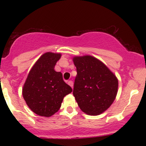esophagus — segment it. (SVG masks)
Returning <instances> with one entry per match:
<instances>
[{
  "mask_svg": "<svg viewBox=\"0 0 146 146\" xmlns=\"http://www.w3.org/2000/svg\"><path fill=\"white\" fill-rule=\"evenodd\" d=\"M68 84L69 85V86H71V88H73V81H71V80H69V81L68 82Z\"/></svg>",
  "mask_w": 146,
  "mask_h": 146,
  "instance_id": "esophagus-1",
  "label": "esophagus"
}]
</instances>
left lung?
Listing matches in <instances>:
<instances>
[{"mask_svg": "<svg viewBox=\"0 0 146 146\" xmlns=\"http://www.w3.org/2000/svg\"><path fill=\"white\" fill-rule=\"evenodd\" d=\"M73 62L77 75L73 94L79 107L87 115H100L109 108L116 98V76L93 56L75 57Z\"/></svg>", "mask_w": 146, "mask_h": 146, "instance_id": "left-lung-1", "label": "left lung"}]
</instances>
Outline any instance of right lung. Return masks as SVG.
I'll list each match as a JSON object with an SVG mask.
<instances>
[{
  "instance_id": "right-lung-1",
  "label": "right lung",
  "mask_w": 146,
  "mask_h": 146,
  "mask_svg": "<svg viewBox=\"0 0 146 146\" xmlns=\"http://www.w3.org/2000/svg\"><path fill=\"white\" fill-rule=\"evenodd\" d=\"M60 57V53H44L29 71L23 86L27 104L40 116L50 117L58 112L63 98L72 92L71 87L64 82L61 72L54 70Z\"/></svg>"
}]
</instances>
